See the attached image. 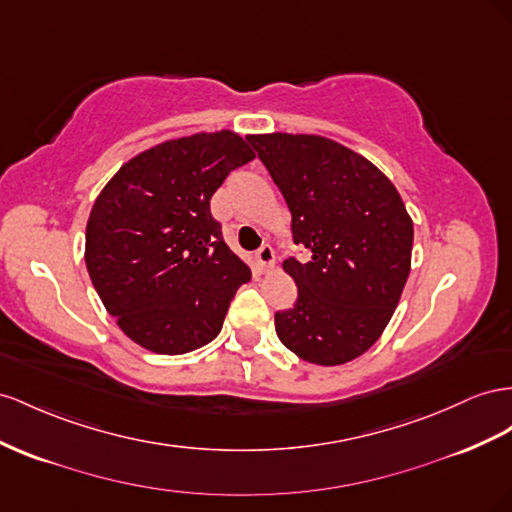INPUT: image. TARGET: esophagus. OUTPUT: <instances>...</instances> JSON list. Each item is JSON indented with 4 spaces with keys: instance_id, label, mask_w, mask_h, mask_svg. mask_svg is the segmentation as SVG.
<instances>
[{
    "instance_id": "esophagus-1",
    "label": "esophagus",
    "mask_w": 512,
    "mask_h": 512,
    "mask_svg": "<svg viewBox=\"0 0 512 512\" xmlns=\"http://www.w3.org/2000/svg\"><path fill=\"white\" fill-rule=\"evenodd\" d=\"M256 260H258V265H260L262 269H269V267H273L275 256H273L271 245H262L260 250L256 252Z\"/></svg>"
}]
</instances>
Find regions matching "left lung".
<instances>
[{"label":"left lung","instance_id":"obj_1","mask_svg":"<svg viewBox=\"0 0 512 512\" xmlns=\"http://www.w3.org/2000/svg\"><path fill=\"white\" fill-rule=\"evenodd\" d=\"M293 217L308 262L284 260L295 306L275 312L286 349L319 366L366 353L390 323L411 269L413 222L396 187L351 148L321 135H247Z\"/></svg>","mask_w":512,"mask_h":512}]
</instances>
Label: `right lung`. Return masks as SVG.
<instances>
[{
    "label": "right lung",
    "instance_id": "obj_1",
    "mask_svg": "<svg viewBox=\"0 0 512 512\" xmlns=\"http://www.w3.org/2000/svg\"><path fill=\"white\" fill-rule=\"evenodd\" d=\"M254 157L232 131L178 137L124 163L96 198L86 267L107 312L140 347L183 355L222 331L252 271L226 245L211 198Z\"/></svg>",
    "mask_w": 512,
    "mask_h": 512
}]
</instances>
